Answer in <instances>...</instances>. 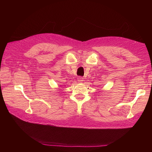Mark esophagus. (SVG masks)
<instances>
[{
  "label": "esophagus",
  "instance_id": "34e87169",
  "mask_svg": "<svg viewBox=\"0 0 152 152\" xmlns=\"http://www.w3.org/2000/svg\"><path fill=\"white\" fill-rule=\"evenodd\" d=\"M83 80H84V79L82 77H79V78H78V81H79V82H83Z\"/></svg>",
  "mask_w": 152,
  "mask_h": 152
}]
</instances>
